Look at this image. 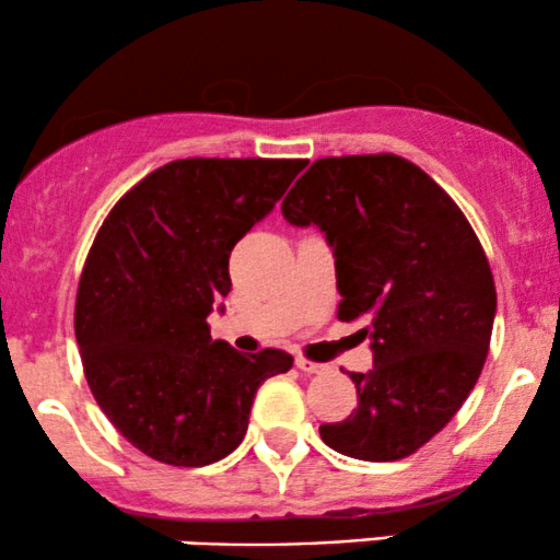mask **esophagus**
Returning a JSON list of instances; mask_svg holds the SVG:
<instances>
[{
  "label": "esophagus",
  "mask_w": 560,
  "mask_h": 560,
  "mask_svg": "<svg viewBox=\"0 0 560 560\" xmlns=\"http://www.w3.org/2000/svg\"><path fill=\"white\" fill-rule=\"evenodd\" d=\"M294 365H298L300 371H305V374H320V371L326 369V365H320V363H313V361H307V358H298V361H294Z\"/></svg>",
  "instance_id": "obj_1"
}]
</instances>
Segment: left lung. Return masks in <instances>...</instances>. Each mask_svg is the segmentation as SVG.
Here are the masks:
<instances>
[{"label":"left lung","instance_id":"obj_1","mask_svg":"<svg viewBox=\"0 0 560 560\" xmlns=\"http://www.w3.org/2000/svg\"><path fill=\"white\" fill-rule=\"evenodd\" d=\"M316 226L337 258L339 320H369L374 369L350 374L358 408L320 423L350 458L400 460L458 413L490 350L494 279L453 197L392 152L320 158L281 202Z\"/></svg>","mask_w":560,"mask_h":560}]
</instances>
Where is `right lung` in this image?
I'll list each match as a JSON object with an SVG mask.
<instances>
[{"label": "right lung", "instance_id": "right-lung-1", "mask_svg": "<svg viewBox=\"0 0 560 560\" xmlns=\"http://www.w3.org/2000/svg\"><path fill=\"white\" fill-rule=\"evenodd\" d=\"M307 160L186 158L152 171L96 231L75 294L83 374L102 413L150 458L197 468L240 447L255 392L287 374L276 347L210 337L234 244Z\"/></svg>", "mask_w": 560, "mask_h": 560}]
</instances>
